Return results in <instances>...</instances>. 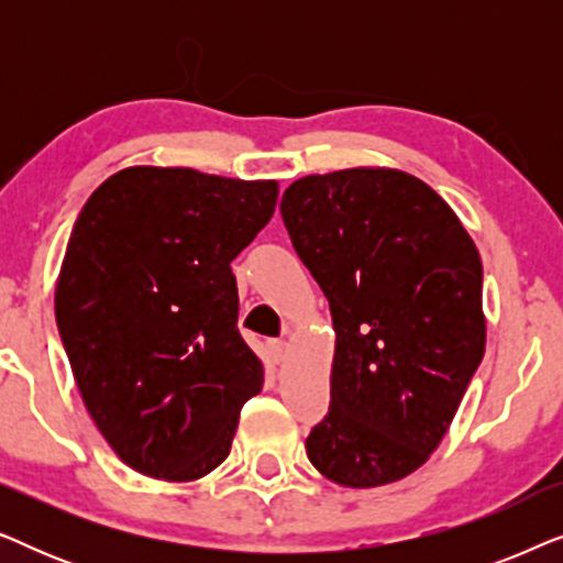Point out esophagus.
Instances as JSON below:
<instances>
[{
    "instance_id": "esophagus-1",
    "label": "esophagus",
    "mask_w": 563,
    "mask_h": 563,
    "mask_svg": "<svg viewBox=\"0 0 563 563\" xmlns=\"http://www.w3.org/2000/svg\"><path fill=\"white\" fill-rule=\"evenodd\" d=\"M266 349H268V356H272L274 364H282L284 353H287V343H284V341H268Z\"/></svg>"
}]
</instances>
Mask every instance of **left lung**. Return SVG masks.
<instances>
[{"instance_id": "8db88e82", "label": "left lung", "mask_w": 563, "mask_h": 563, "mask_svg": "<svg viewBox=\"0 0 563 563\" xmlns=\"http://www.w3.org/2000/svg\"><path fill=\"white\" fill-rule=\"evenodd\" d=\"M282 218L335 330L307 459L351 489L405 479L443 441L484 356L479 251L445 199L399 168L302 176Z\"/></svg>"}]
</instances>
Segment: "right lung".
I'll return each mask as SVG.
<instances>
[{
	"label": "right lung",
	"instance_id": "1",
	"mask_svg": "<svg viewBox=\"0 0 563 563\" xmlns=\"http://www.w3.org/2000/svg\"><path fill=\"white\" fill-rule=\"evenodd\" d=\"M279 184L130 166L68 238L56 322L76 387L120 461L202 479L228 459L264 364L238 333L230 261L272 220Z\"/></svg>",
	"mask_w": 563,
	"mask_h": 563
}]
</instances>
